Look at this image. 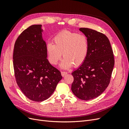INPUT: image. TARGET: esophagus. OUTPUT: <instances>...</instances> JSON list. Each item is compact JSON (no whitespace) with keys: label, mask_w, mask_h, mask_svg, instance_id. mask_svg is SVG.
Masks as SVG:
<instances>
[{"label":"esophagus","mask_w":129,"mask_h":129,"mask_svg":"<svg viewBox=\"0 0 129 129\" xmlns=\"http://www.w3.org/2000/svg\"><path fill=\"white\" fill-rule=\"evenodd\" d=\"M67 72H61V75L63 76V77H64L66 75H67Z\"/></svg>","instance_id":"esophagus-1"}]
</instances>
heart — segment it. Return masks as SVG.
I'll use <instances>...</instances> for the list:
<instances>
[{"instance_id":"1","label":"heart","mask_w":129,"mask_h":129,"mask_svg":"<svg viewBox=\"0 0 129 129\" xmlns=\"http://www.w3.org/2000/svg\"><path fill=\"white\" fill-rule=\"evenodd\" d=\"M54 43L46 45V54L49 62L56 64L62 56L64 58L60 64L61 67L68 69L79 67L87 58L89 52L88 38L82 34L69 30H63L53 38Z\"/></svg>"}]
</instances>
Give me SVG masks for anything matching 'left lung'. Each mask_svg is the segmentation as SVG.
<instances>
[{"label":"left lung","mask_w":129,"mask_h":129,"mask_svg":"<svg viewBox=\"0 0 129 129\" xmlns=\"http://www.w3.org/2000/svg\"><path fill=\"white\" fill-rule=\"evenodd\" d=\"M80 30L88 38L89 52L87 58L72 75V90L78 98L88 101L99 96L110 82L115 64L110 42L104 34L88 28Z\"/></svg>","instance_id":"obj_1"}]
</instances>
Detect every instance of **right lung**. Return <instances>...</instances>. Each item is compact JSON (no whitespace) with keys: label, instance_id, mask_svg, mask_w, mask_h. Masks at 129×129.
Here are the masks:
<instances>
[{"label":"right lung","instance_id":"1","mask_svg":"<svg viewBox=\"0 0 129 129\" xmlns=\"http://www.w3.org/2000/svg\"><path fill=\"white\" fill-rule=\"evenodd\" d=\"M41 27L33 25L23 31L15 41L13 55L17 83L27 98L36 102L48 99L62 78L47 58Z\"/></svg>","mask_w":129,"mask_h":129}]
</instances>
